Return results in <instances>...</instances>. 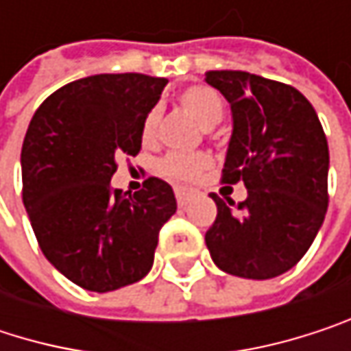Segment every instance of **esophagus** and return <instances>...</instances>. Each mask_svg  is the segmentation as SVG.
<instances>
[{
  "instance_id": "34e87169",
  "label": "esophagus",
  "mask_w": 351,
  "mask_h": 351,
  "mask_svg": "<svg viewBox=\"0 0 351 351\" xmlns=\"http://www.w3.org/2000/svg\"><path fill=\"white\" fill-rule=\"evenodd\" d=\"M175 195H176V203L182 207V205H186V203L191 201V197L195 195V191H191V189H182V186H176Z\"/></svg>"
}]
</instances>
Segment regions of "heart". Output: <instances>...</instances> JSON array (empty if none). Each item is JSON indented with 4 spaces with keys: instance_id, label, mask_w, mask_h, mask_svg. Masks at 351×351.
Segmentation results:
<instances>
[{
    "instance_id": "b5f03b06",
    "label": "heart",
    "mask_w": 351,
    "mask_h": 351,
    "mask_svg": "<svg viewBox=\"0 0 351 351\" xmlns=\"http://www.w3.org/2000/svg\"><path fill=\"white\" fill-rule=\"evenodd\" d=\"M178 106L182 107V111H186L201 128L211 130L213 125H217L223 117V106L219 101V97L205 89V87H189L178 95ZM158 119H160V111L156 107H152L142 121V138L144 142L154 140L156 136V128H158ZM209 167V158L205 154H169L167 158H162L160 162V173L176 180H193L201 175L205 169Z\"/></svg>"
}]
</instances>
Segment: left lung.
Masks as SVG:
<instances>
[{
  "mask_svg": "<svg viewBox=\"0 0 351 351\" xmlns=\"http://www.w3.org/2000/svg\"><path fill=\"white\" fill-rule=\"evenodd\" d=\"M205 81L232 107L223 182L244 180L247 199H219L205 244L228 274L266 280L291 270L313 244L327 211L329 148L313 106L291 85L245 71Z\"/></svg>",
  "mask_w": 351,
  "mask_h": 351,
  "instance_id": "left-lung-1",
  "label": "left lung"
}]
</instances>
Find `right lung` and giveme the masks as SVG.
I'll list each match as a JSON object with an SVG mask.
<instances>
[{
    "mask_svg": "<svg viewBox=\"0 0 351 351\" xmlns=\"http://www.w3.org/2000/svg\"><path fill=\"white\" fill-rule=\"evenodd\" d=\"M167 83L140 73L85 77L46 97L28 125L24 207L46 260L85 291L142 280L175 215L173 186L156 176L134 195L111 186L115 156L140 152L144 115Z\"/></svg>",
    "mask_w": 351,
    "mask_h": 351,
    "instance_id": "add662e5",
    "label": "right lung"
}]
</instances>
